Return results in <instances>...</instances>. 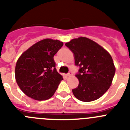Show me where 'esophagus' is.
<instances>
[{
    "mask_svg": "<svg viewBox=\"0 0 130 130\" xmlns=\"http://www.w3.org/2000/svg\"><path fill=\"white\" fill-rule=\"evenodd\" d=\"M72 75V71H70L68 73H67V76H71Z\"/></svg>",
    "mask_w": 130,
    "mask_h": 130,
    "instance_id": "1",
    "label": "esophagus"
}]
</instances>
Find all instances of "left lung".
<instances>
[{
	"instance_id": "1",
	"label": "left lung",
	"mask_w": 130,
	"mask_h": 130,
	"mask_svg": "<svg viewBox=\"0 0 130 130\" xmlns=\"http://www.w3.org/2000/svg\"><path fill=\"white\" fill-rule=\"evenodd\" d=\"M65 45L73 52L75 66L79 67L75 75L79 85L72 90L73 95L85 102L100 98L109 88L115 73L110 54L85 37L73 39Z\"/></svg>"
}]
</instances>
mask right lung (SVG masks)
Listing matches in <instances>:
<instances>
[{"mask_svg": "<svg viewBox=\"0 0 130 130\" xmlns=\"http://www.w3.org/2000/svg\"><path fill=\"white\" fill-rule=\"evenodd\" d=\"M63 42L44 39L36 43L21 55L16 63L15 76L25 94L36 100L52 97L63 79L56 70L54 55Z\"/></svg>", "mask_w": 130, "mask_h": 130, "instance_id": "1", "label": "right lung"}]
</instances>
